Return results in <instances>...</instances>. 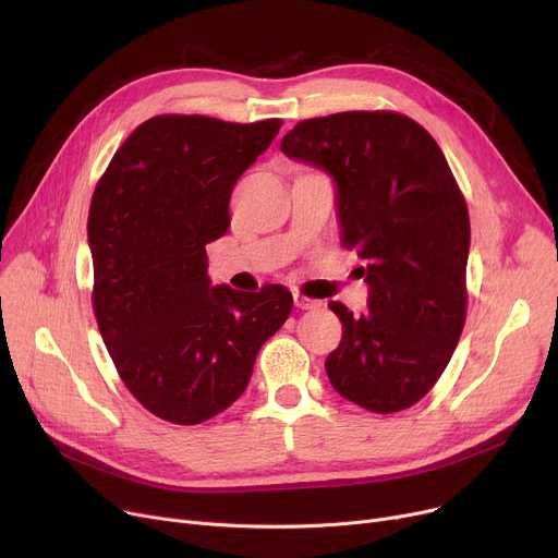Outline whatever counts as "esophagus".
Returning <instances> with one entry per match:
<instances>
[{"mask_svg": "<svg viewBox=\"0 0 558 558\" xmlns=\"http://www.w3.org/2000/svg\"><path fill=\"white\" fill-rule=\"evenodd\" d=\"M294 303H296V307L299 310H320V301H316V299H310V296H303V294H296L294 296Z\"/></svg>", "mask_w": 558, "mask_h": 558, "instance_id": "1", "label": "esophagus"}]
</instances>
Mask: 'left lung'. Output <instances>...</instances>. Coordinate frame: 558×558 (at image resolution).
Returning <instances> with one entry per match:
<instances>
[{
    "instance_id": "left-lung-1",
    "label": "left lung",
    "mask_w": 558,
    "mask_h": 558,
    "mask_svg": "<svg viewBox=\"0 0 558 558\" xmlns=\"http://www.w3.org/2000/svg\"><path fill=\"white\" fill-rule=\"evenodd\" d=\"M280 149L332 175L341 244L366 262L368 310L328 305L343 324L330 383L368 412H402L436 385L465 324L471 219L448 160L393 110L303 120Z\"/></svg>"
}]
</instances>
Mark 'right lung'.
Masks as SVG:
<instances>
[{"label": "right lung", "instance_id": "1", "mask_svg": "<svg viewBox=\"0 0 558 558\" xmlns=\"http://www.w3.org/2000/svg\"><path fill=\"white\" fill-rule=\"evenodd\" d=\"M280 126L158 114L126 137L95 187L87 242L97 326L126 389L162 421L221 414L291 314L282 284L210 287L205 253L230 226L234 183Z\"/></svg>", "mask_w": 558, "mask_h": 558}]
</instances>
